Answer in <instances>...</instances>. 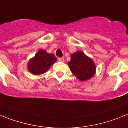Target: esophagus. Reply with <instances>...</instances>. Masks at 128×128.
<instances>
[{
    "label": "esophagus",
    "instance_id": "obj_1",
    "mask_svg": "<svg viewBox=\"0 0 128 128\" xmlns=\"http://www.w3.org/2000/svg\"><path fill=\"white\" fill-rule=\"evenodd\" d=\"M58 60L59 62H63L64 61V58H58Z\"/></svg>",
    "mask_w": 128,
    "mask_h": 128
}]
</instances>
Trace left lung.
<instances>
[{
	"label": "left lung",
	"instance_id": "8db88e82",
	"mask_svg": "<svg viewBox=\"0 0 128 128\" xmlns=\"http://www.w3.org/2000/svg\"><path fill=\"white\" fill-rule=\"evenodd\" d=\"M68 64L72 72L81 81L90 79L95 74L94 62L81 51L73 53Z\"/></svg>",
	"mask_w": 128,
	"mask_h": 128
}]
</instances>
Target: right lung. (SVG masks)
Returning a JSON list of instances; mask_svg holds the SVG:
<instances>
[{
    "mask_svg": "<svg viewBox=\"0 0 128 128\" xmlns=\"http://www.w3.org/2000/svg\"><path fill=\"white\" fill-rule=\"evenodd\" d=\"M56 58L52 54H49L45 50H40L34 57L30 60L28 70L34 75H40L46 73Z\"/></svg>",
    "mask_w": 128,
    "mask_h": 128,
    "instance_id": "right-lung-1",
    "label": "right lung"
}]
</instances>
